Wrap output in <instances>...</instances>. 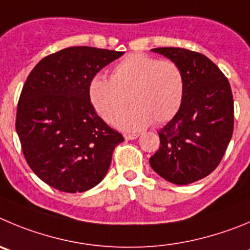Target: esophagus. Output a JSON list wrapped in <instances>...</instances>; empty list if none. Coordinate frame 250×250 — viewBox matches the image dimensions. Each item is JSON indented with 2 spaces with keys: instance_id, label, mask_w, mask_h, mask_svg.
Here are the masks:
<instances>
[{
  "instance_id": "obj_1",
  "label": "esophagus",
  "mask_w": 250,
  "mask_h": 250,
  "mask_svg": "<svg viewBox=\"0 0 250 250\" xmlns=\"http://www.w3.org/2000/svg\"><path fill=\"white\" fill-rule=\"evenodd\" d=\"M139 134H128V133H125V139H127V141H132V139H136L138 138Z\"/></svg>"
}]
</instances>
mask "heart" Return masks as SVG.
Wrapping results in <instances>:
<instances>
[{"label":"heart","instance_id":"b5f03b06","mask_svg":"<svg viewBox=\"0 0 250 250\" xmlns=\"http://www.w3.org/2000/svg\"><path fill=\"white\" fill-rule=\"evenodd\" d=\"M185 95V78L172 60L146 54H130L114 65L111 79L96 75L88 83L93 108L106 122L117 121L120 128L138 130L153 121L162 125L178 113ZM130 100H128L127 99Z\"/></svg>","mask_w":250,"mask_h":250}]
</instances>
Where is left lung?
Segmentation results:
<instances>
[{
    "instance_id": "8db88e82",
    "label": "left lung",
    "mask_w": 250,
    "mask_h": 250,
    "mask_svg": "<svg viewBox=\"0 0 250 250\" xmlns=\"http://www.w3.org/2000/svg\"><path fill=\"white\" fill-rule=\"evenodd\" d=\"M151 50L181 67L185 95L178 113L158 132L160 146L149 163L169 183L188 185L211 174L225 155L234 125L232 90L204 54L184 48Z\"/></svg>"
}]
</instances>
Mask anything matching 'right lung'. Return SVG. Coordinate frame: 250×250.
Segmentation results:
<instances>
[{"label":"right lung","instance_id":"add662e5","mask_svg":"<svg viewBox=\"0 0 250 250\" xmlns=\"http://www.w3.org/2000/svg\"><path fill=\"white\" fill-rule=\"evenodd\" d=\"M122 51L70 46L43 58L23 85L16 130L41 180L62 192H83L106 176L125 139L93 108L88 83Z\"/></svg>","mask_w":250,"mask_h":250}]
</instances>
